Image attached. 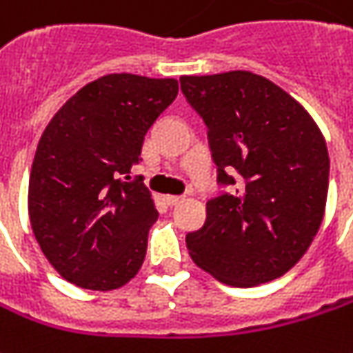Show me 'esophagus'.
<instances>
[{"label":"esophagus","mask_w":353,"mask_h":353,"mask_svg":"<svg viewBox=\"0 0 353 353\" xmlns=\"http://www.w3.org/2000/svg\"><path fill=\"white\" fill-rule=\"evenodd\" d=\"M164 201H166L170 207H176V205H179V203L183 201V196L181 195H166L164 196Z\"/></svg>","instance_id":"34e87169"}]
</instances>
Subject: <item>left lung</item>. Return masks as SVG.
<instances>
[{"instance_id": "8db88e82", "label": "left lung", "mask_w": 353, "mask_h": 353, "mask_svg": "<svg viewBox=\"0 0 353 353\" xmlns=\"http://www.w3.org/2000/svg\"><path fill=\"white\" fill-rule=\"evenodd\" d=\"M181 92L203 117L218 185L189 255L228 286L251 288L286 274L323 222L327 143L301 104L249 71L181 77Z\"/></svg>"}]
</instances>
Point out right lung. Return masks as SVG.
<instances>
[{"instance_id":"1","label":"right lung","mask_w":353,"mask_h":353,"mask_svg":"<svg viewBox=\"0 0 353 353\" xmlns=\"http://www.w3.org/2000/svg\"><path fill=\"white\" fill-rule=\"evenodd\" d=\"M176 96V79L100 77L44 129L30 170L28 216L42 253L67 282L108 292L139 272L158 212L141 177H123Z\"/></svg>"}]
</instances>
